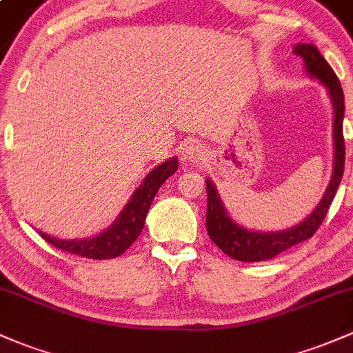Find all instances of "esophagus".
I'll return each mask as SVG.
<instances>
[{"label": "esophagus", "instance_id": "obj_1", "mask_svg": "<svg viewBox=\"0 0 353 353\" xmlns=\"http://www.w3.org/2000/svg\"><path fill=\"white\" fill-rule=\"evenodd\" d=\"M203 157H205V150H203V146L200 143H190V145L183 148V158L187 161L199 163L203 160Z\"/></svg>", "mask_w": 353, "mask_h": 353}]
</instances>
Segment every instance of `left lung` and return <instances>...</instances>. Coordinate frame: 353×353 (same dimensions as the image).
Wrapping results in <instances>:
<instances>
[{"instance_id":"obj_1","label":"left lung","mask_w":353,"mask_h":353,"mask_svg":"<svg viewBox=\"0 0 353 353\" xmlns=\"http://www.w3.org/2000/svg\"><path fill=\"white\" fill-rule=\"evenodd\" d=\"M294 54L305 60L306 72L314 79L327 85L330 97H332L333 109H335V119H333V139H335V166H333V175L330 185L325 192L323 199L318 203V207L296 227L281 232H252L237 225L230 221L223 208L221 196L215 190L214 183L210 180L205 181L207 185V232L215 245L223 251L229 257L244 263H256V261L272 259L274 256L281 254L286 249L293 248L299 242L313 237L318 227L323 222L330 205L333 202L336 188L342 181L345 168V139H343V90L340 85L339 77L333 72L332 67L323 55L318 52L316 47L310 43H299L294 48Z\"/></svg>"}]
</instances>
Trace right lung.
<instances>
[{
  "label": "right lung",
  "instance_id": "add662e5",
  "mask_svg": "<svg viewBox=\"0 0 353 353\" xmlns=\"http://www.w3.org/2000/svg\"><path fill=\"white\" fill-rule=\"evenodd\" d=\"M176 158H170L168 161L157 166L143 180L141 187L132 193L130 203L124 207L116 222L99 236L82 239V241H60V239L50 237L43 232H40V236L60 251L87 257V259H112V257L121 256L139 237L154 195L165 183L166 178L176 172Z\"/></svg>",
  "mask_w": 353,
  "mask_h": 353
}]
</instances>
